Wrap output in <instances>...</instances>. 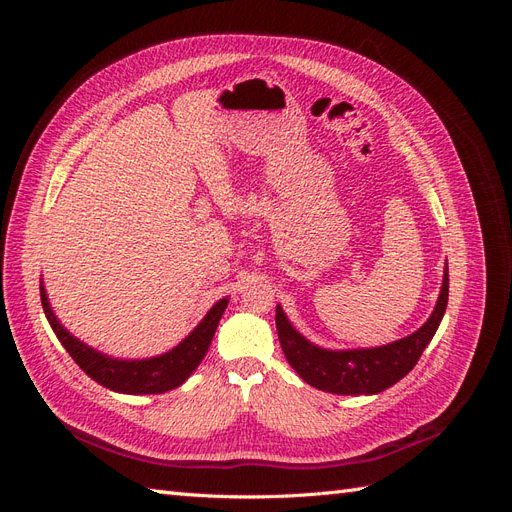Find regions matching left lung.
Masks as SVG:
<instances>
[{
  "mask_svg": "<svg viewBox=\"0 0 512 512\" xmlns=\"http://www.w3.org/2000/svg\"><path fill=\"white\" fill-rule=\"evenodd\" d=\"M448 303V269H444V282L436 309L416 333L367 350H322L292 329L282 307L275 309V327L282 350L294 371L320 391L335 395H376L389 389L404 378L418 363L425 346L438 331L440 320Z\"/></svg>",
  "mask_w": 512,
  "mask_h": 512,
  "instance_id": "left-lung-1",
  "label": "left lung"
}]
</instances>
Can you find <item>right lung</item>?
I'll return each mask as SVG.
<instances>
[{
	"label": "right lung",
	"instance_id": "add662e5",
	"mask_svg": "<svg viewBox=\"0 0 512 512\" xmlns=\"http://www.w3.org/2000/svg\"><path fill=\"white\" fill-rule=\"evenodd\" d=\"M40 299H42L46 320L51 322V327L61 346L68 350V354L76 361V365H79L91 380H96L98 384L106 386V389L130 393V395L166 393L170 389H177L179 384L188 380L192 371L207 354L213 333L218 329V322L228 305V299H220L215 303L209 309V314L203 318V322H200L198 327L170 352L162 356H153V359H145V361H119L85 346L83 342H79V339L72 337L64 327H61L42 286H40Z\"/></svg>",
	"mask_w": 512,
	"mask_h": 512
}]
</instances>
